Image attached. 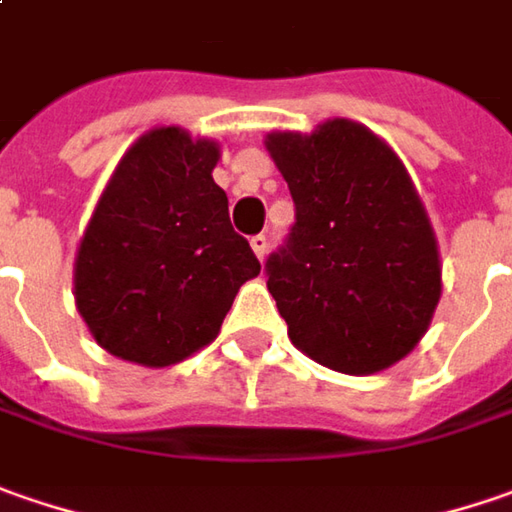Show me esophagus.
Returning <instances> with one entry per match:
<instances>
[{"label": "esophagus", "instance_id": "obj_1", "mask_svg": "<svg viewBox=\"0 0 512 512\" xmlns=\"http://www.w3.org/2000/svg\"><path fill=\"white\" fill-rule=\"evenodd\" d=\"M266 249H269L266 234H255V237H252V252L257 255V260H263V257H266Z\"/></svg>", "mask_w": 512, "mask_h": 512}]
</instances>
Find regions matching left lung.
Returning <instances> with one entry per match:
<instances>
[{"mask_svg": "<svg viewBox=\"0 0 512 512\" xmlns=\"http://www.w3.org/2000/svg\"><path fill=\"white\" fill-rule=\"evenodd\" d=\"M263 145L295 200L289 243L266 263L289 341L344 375L398 364L441 300L438 240L401 157L344 117Z\"/></svg>", "mask_w": 512, "mask_h": 512, "instance_id": "obj_1", "label": "left lung"}]
</instances>
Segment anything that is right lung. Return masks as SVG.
Wrapping results in <instances>:
<instances>
[{"mask_svg":"<svg viewBox=\"0 0 512 512\" xmlns=\"http://www.w3.org/2000/svg\"><path fill=\"white\" fill-rule=\"evenodd\" d=\"M220 143L145 131L117 163L79 240L74 300L94 341L163 369L217 338L237 289L260 275L214 183Z\"/></svg>","mask_w":512,"mask_h":512,"instance_id":"right-lung-1","label":"right lung"}]
</instances>
